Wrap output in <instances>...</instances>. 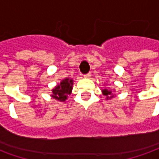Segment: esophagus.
<instances>
[{"instance_id":"1","label":"esophagus","mask_w":159,"mask_h":159,"mask_svg":"<svg viewBox=\"0 0 159 159\" xmlns=\"http://www.w3.org/2000/svg\"><path fill=\"white\" fill-rule=\"evenodd\" d=\"M83 76H84L85 78H89V77H91V74H90V73H88V74H85Z\"/></svg>"}]
</instances>
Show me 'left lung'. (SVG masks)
Instances as JSON below:
<instances>
[{
  "instance_id": "left-lung-1",
  "label": "left lung",
  "mask_w": 159,
  "mask_h": 159,
  "mask_svg": "<svg viewBox=\"0 0 159 159\" xmlns=\"http://www.w3.org/2000/svg\"><path fill=\"white\" fill-rule=\"evenodd\" d=\"M102 93H103L104 95L107 96V99H111L113 97V94H112V90H108V89H103L102 90Z\"/></svg>"
}]
</instances>
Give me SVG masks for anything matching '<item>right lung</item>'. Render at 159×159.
<instances>
[{
	"label": "right lung",
	"mask_w": 159,
	"mask_h": 159,
	"mask_svg": "<svg viewBox=\"0 0 159 159\" xmlns=\"http://www.w3.org/2000/svg\"><path fill=\"white\" fill-rule=\"evenodd\" d=\"M73 80L70 78H66L61 81V83L58 84L57 86L52 90V94L51 96L59 100L60 102H64L67 100V97L71 93L72 91Z\"/></svg>",
	"instance_id": "add662e5"
}]
</instances>
